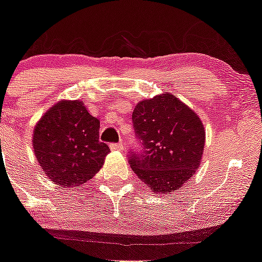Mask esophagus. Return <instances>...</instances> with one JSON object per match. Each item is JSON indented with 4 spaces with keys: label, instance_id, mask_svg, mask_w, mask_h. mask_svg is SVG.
<instances>
[{
    "label": "esophagus",
    "instance_id": "1",
    "mask_svg": "<svg viewBox=\"0 0 262 262\" xmlns=\"http://www.w3.org/2000/svg\"><path fill=\"white\" fill-rule=\"evenodd\" d=\"M110 148L113 150H121L124 148L123 142H119V143H114V144H110Z\"/></svg>",
    "mask_w": 262,
    "mask_h": 262
}]
</instances>
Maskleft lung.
<instances>
[{
  "instance_id": "left-lung-1",
  "label": "left lung",
  "mask_w": 262,
  "mask_h": 262,
  "mask_svg": "<svg viewBox=\"0 0 262 262\" xmlns=\"http://www.w3.org/2000/svg\"><path fill=\"white\" fill-rule=\"evenodd\" d=\"M132 119L143 147V152L132 153L129 160L136 175L156 194L180 189L202 162L203 121L170 92L139 101Z\"/></svg>"
}]
</instances>
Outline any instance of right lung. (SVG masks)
<instances>
[{"label":"right lung","mask_w":262,"mask_h":262,"mask_svg":"<svg viewBox=\"0 0 262 262\" xmlns=\"http://www.w3.org/2000/svg\"><path fill=\"white\" fill-rule=\"evenodd\" d=\"M100 121L80 100H60L36 123L33 148L49 180L62 187L84 185L110 152L99 141Z\"/></svg>","instance_id":"add662e5"}]
</instances>
